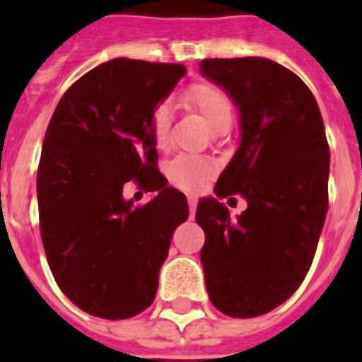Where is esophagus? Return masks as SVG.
Instances as JSON below:
<instances>
[{"label":"esophagus","instance_id":"34e87169","mask_svg":"<svg viewBox=\"0 0 362 362\" xmlns=\"http://www.w3.org/2000/svg\"><path fill=\"white\" fill-rule=\"evenodd\" d=\"M187 204H189V212H192V216L195 214V210H197V197L195 195H189L187 197Z\"/></svg>","mask_w":362,"mask_h":362}]
</instances>
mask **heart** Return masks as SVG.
<instances>
[{"label":"heart","instance_id":"obj_1","mask_svg":"<svg viewBox=\"0 0 362 362\" xmlns=\"http://www.w3.org/2000/svg\"><path fill=\"white\" fill-rule=\"evenodd\" d=\"M186 103L203 116L210 129H216L221 122L231 120L233 109L229 99L220 88L212 84H197L186 93ZM170 133V109L167 105L159 107L152 118V135L158 146H163L169 141ZM216 165L206 158L180 156L167 165V176L175 186L186 192H197L204 182L214 175Z\"/></svg>","mask_w":362,"mask_h":362}]
</instances>
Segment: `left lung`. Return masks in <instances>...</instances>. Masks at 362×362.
<instances>
[{
  "mask_svg": "<svg viewBox=\"0 0 362 362\" xmlns=\"http://www.w3.org/2000/svg\"><path fill=\"white\" fill-rule=\"evenodd\" d=\"M201 75L238 110L240 142L203 197L201 264L216 308L231 317L263 315L286 303L314 259L329 206L325 125L308 86L267 58L203 59ZM240 192L237 221L219 199Z\"/></svg>",
  "mask_w": 362,
  "mask_h": 362,
  "instance_id": "left-lung-1",
  "label": "left lung"
}]
</instances>
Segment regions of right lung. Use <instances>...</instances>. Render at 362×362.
<instances>
[{
	"instance_id": "1",
	"label": "right lung",
	"mask_w": 362,
	"mask_h": 362,
	"mask_svg": "<svg viewBox=\"0 0 362 362\" xmlns=\"http://www.w3.org/2000/svg\"><path fill=\"white\" fill-rule=\"evenodd\" d=\"M186 67L116 58L93 67L59 99L37 170L41 238L56 284L90 315L127 320L156 298L186 195L158 169L152 118ZM135 177L156 195L135 209Z\"/></svg>"
}]
</instances>
